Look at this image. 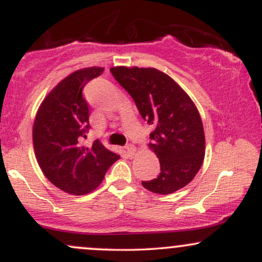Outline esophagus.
I'll return each mask as SVG.
<instances>
[{"mask_svg": "<svg viewBox=\"0 0 262 262\" xmlns=\"http://www.w3.org/2000/svg\"><path fill=\"white\" fill-rule=\"evenodd\" d=\"M124 149H125V152H127V155L129 156V158H133L134 154H135V151H137V150H135V146L134 145H130V144L125 146Z\"/></svg>", "mask_w": 262, "mask_h": 262, "instance_id": "obj_1", "label": "esophagus"}]
</instances>
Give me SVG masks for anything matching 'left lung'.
I'll use <instances>...</instances> for the list:
<instances>
[{
	"instance_id": "obj_1",
	"label": "left lung",
	"mask_w": 262,
	"mask_h": 262,
	"mask_svg": "<svg viewBox=\"0 0 262 262\" xmlns=\"http://www.w3.org/2000/svg\"><path fill=\"white\" fill-rule=\"evenodd\" d=\"M117 82L132 96L144 121L152 124L149 148L160 161V173L141 181L149 191L170 194L185 187L204 159L202 119L189 96L169 75L154 68H111Z\"/></svg>"
}]
</instances>
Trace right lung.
Here are the masks:
<instances>
[{"label": "right lung", "instance_id": "add662e5", "mask_svg": "<svg viewBox=\"0 0 262 262\" xmlns=\"http://www.w3.org/2000/svg\"><path fill=\"white\" fill-rule=\"evenodd\" d=\"M103 70L92 66L69 75L44 98L35 116L33 145L37 161L45 177L66 193L81 196L93 191L119 159L100 140L92 146L81 144L91 128L82 90Z\"/></svg>", "mask_w": 262, "mask_h": 262}]
</instances>
